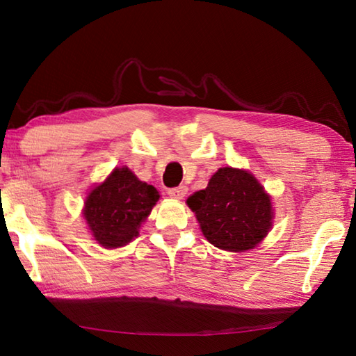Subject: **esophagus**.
Returning <instances> with one entry per match:
<instances>
[{"instance_id": "obj_1", "label": "esophagus", "mask_w": 356, "mask_h": 356, "mask_svg": "<svg viewBox=\"0 0 356 356\" xmlns=\"http://www.w3.org/2000/svg\"><path fill=\"white\" fill-rule=\"evenodd\" d=\"M186 191H188V188L184 186V185H180V186H176V188H170L168 195L172 199H184Z\"/></svg>"}]
</instances>
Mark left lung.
<instances>
[{
  "mask_svg": "<svg viewBox=\"0 0 356 356\" xmlns=\"http://www.w3.org/2000/svg\"><path fill=\"white\" fill-rule=\"evenodd\" d=\"M209 243L225 251H246L272 226L270 199L252 174L220 168L205 190L186 200Z\"/></svg>",
  "mask_w": 356,
  "mask_h": 356,
  "instance_id": "left-lung-1",
  "label": "left lung"
}]
</instances>
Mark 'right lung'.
Returning <instances> with one entry per match:
<instances>
[{
	"label": "right lung",
	"instance_id": "add662e5",
	"mask_svg": "<svg viewBox=\"0 0 356 356\" xmlns=\"http://www.w3.org/2000/svg\"><path fill=\"white\" fill-rule=\"evenodd\" d=\"M159 200L153 185L134 176L128 168H116L86 200L84 217L95 240L105 248H119L138 236Z\"/></svg>",
	"mask_w": 356,
	"mask_h": 356
}]
</instances>
